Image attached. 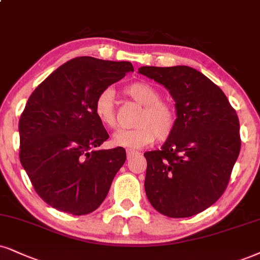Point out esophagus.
<instances>
[{"label": "esophagus", "mask_w": 260, "mask_h": 260, "mask_svg": "<svg viewBox=\"0 0 260 260\" xmlns=\"http://www.w3.org/2000/svg\"><path fill=\"white\" fill-rule=\"evenodd\" d=\"M126 154H127V159H131L133 156H135L139 154V152H135V150H131V149H127L126 150Z\"/></svg>", "instance_id": "34e87169"}]
</instances>
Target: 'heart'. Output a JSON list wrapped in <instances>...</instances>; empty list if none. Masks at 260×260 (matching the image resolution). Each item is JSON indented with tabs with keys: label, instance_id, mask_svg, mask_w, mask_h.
Masks as SVG:
<instances>
[{
	"label": "heart",
	"instance_id": "b5f03b06",
	"mask_svg": "<svg viewBox=\"0 0 260 260\" xmlns=\"http://www.w3.org/2000/svg\"><path fill=\"white\" fill-rule=\"evenodd\" d=\"M124 91L143 108L135 120L136 127L119 130L114 134V146L139 149L150 145L155 137L160 142H164L172 136L177 125V111L171 102L162 100L161 94L154 85L147 82H135L127 85ZM94 112L106 126H117V105L111 88L104 89L96 96Z\"/></svg>",
	"mask_w": 260,
	"mask_h": 260
}]
</instances>
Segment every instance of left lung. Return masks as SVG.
I'll use <instances>...</instances> for the list:
<instances>
[{
    "mask_svg": "<svg viewBox=\"0 0 260 260\" xmlns=\"http://www.w3.org/2000/svg\"><path fill=\"white\" fill-rule=\"evenodd\" d=\"M176 102L177 125L161 149L145 153V189L150 205L171 218H185L216 203L238 159L240 123L218 85L188 66L140 67Z\"/></svg>",
    "mask_w": 260,
    "mask_h": 260,
    "instance_id": "8db88e82",
    "label": "left lung"
}]
</instances>
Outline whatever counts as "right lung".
Instances as JSON below:
<instances>
[{
	"label": "right lung",
	"mask_w": 260,
	"mask_h": 260,
	"mask_svg": "<svg viewBox=\"0 0 260 260\" xmlns=\"http://www.w3.org/2000/svg\"><path fill=\"white\" fill-rule=\"evenodd\" d=\"M131 71L129 61L76 57L28 98L19 119V158L49 206L83 216L107 197L126 152L121 147L99 150L110 136L95 115L94 102L99 92Z\"/></svg>",
	"instance_id": "obj_1"
}]
</instances>
